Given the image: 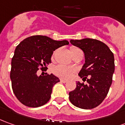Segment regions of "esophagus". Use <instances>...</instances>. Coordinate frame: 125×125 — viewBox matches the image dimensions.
Masks as SVG:
<instances>
[{"instance_id": "esophagus-1", "label": "esophagus", "mask_w": 125, "mask_h": 125, "mask_svg": "<svg viewBox=\"0 0 125 125\" xmlns=\"http://www.w3.org/2000/svg\"><path fill=\"white\" fill-rule=\"evenodd\" d=\"M60 81H61L62 83H65L67 82V81H65V80H63V79H61V80H60Z\"/></svg>"}]
</instances>
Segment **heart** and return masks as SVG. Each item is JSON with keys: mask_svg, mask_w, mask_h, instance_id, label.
<instances>
[{"mask_svg": "<svg viewBox=\"0 0 125 125\" xmlns=\"http://www.w3.org/2000/svg\"><path fill=\"white\" fill-rule=\"evenodd\" d=\"M81 50H80L78 48H72L71 49V54L76 53L78 52H81ZM54 73L58 76L59 77L62 78H68L71 76L72 74L74 72V70L73 68H68L63 65H57L54 68Z\"/></svg>", "mask_w": 125, "mask_h": 125, "instance_id": "obj_1", "label": "heart"}]
</instances>
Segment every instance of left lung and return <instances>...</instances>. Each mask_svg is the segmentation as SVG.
Returning a JSON list of instances; mask_svg holds the SVG:
<instances>
[{"label": "left lung", "instance_id": "left-lung-1", "mask_svg": "<svg viewBox=\"0 0 125 125\" xmlns=\"http://www.w3.org/2000/svg\"><path fill=\"white\" fill-rule=\"evenodd\" d=\"M84 54V63L78 76L87 83L76 81V87L69 93L72 104L82 109L98 106L108 94L114 72V54L108 46L96 39L70 40Z\"/></svg>", "mask_w": 125, "mask_h": 125}]
</instances>
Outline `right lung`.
<instances>
[{"instance_id": "obj_1", "label": "right lung", "mask_w": 125, "mask_h": 125, "mask_svg": "<svg viewBox=\"0 0 125 125\" xmlns=\"http://www.w3.org/2000/svg\"><path fill=\"white\" fill-rule=\"evenodd\" d=\"M69 44L66 40L55 41L46 36L26 38L17 45L11 60L12 89L17 99L23 105L37 108L49 102L54 84L60 82L53 74L38 76L37 71L47 69L53 51Z\"/></svg>"}]
</instances>
